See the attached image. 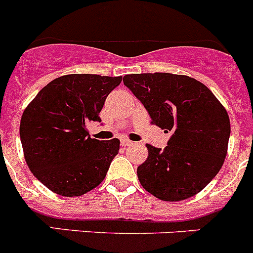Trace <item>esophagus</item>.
Wrapping results in <instances>:
<instances>
[{
    "label": "esophagus",
    "mask_w": 253,
    "mask_h": 253,
    "mask_svg": "<svg viewBox=\"0 0 253 253\" xmlns=\"http://www.w3.org/2000/svg\"><path fill=\"white\" fill-rule=\"evenodd\" d=\"M120 143H122L123 147H128V146H130V144H133V142H131V140L125 139V138H124V139H122V142H120Z\"/></svg>",
    "instance_id": "obj_1"
}]
</instances>
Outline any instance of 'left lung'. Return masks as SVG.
<instances>
[{"label":"left lung","mask_w":253,"mask_h":253,"mask_svg":"<svg viewBox=\"0 0 253 253\" xmlns=\"http://www.w3.org/2000/svg\"><path fill=\"white\" fill-rule=\"evenodd\" d=\"M123 82L144 105L152 123L171 133L165 149L147 144L137 169L144 189L165 202L200 193L222 169L231 123L227 110L198 80L172 73L126 75Z\"/></svg>","instance_id":"8db88e82"}]
</instances>
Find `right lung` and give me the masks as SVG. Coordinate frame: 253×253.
I'll return each instance as SVG.
<instances>
[{
	"label": "right lung",
	"mask_w": 253,
	"mask_h": 253,
	"mask_svg": "<svg viewBox=\"0 0 253 253\" xmlns=\"http://www.w3.org/2000/svg\"><path fill=\"white\" fill-rule=\"evenodd\" d=\"M122 77L67 75L49 82L28 105L20 139L29 169L62 196H81L99 186L119 152V139L90 137L86 125L101 122L107 95Z\"/></svg>",
	"instance_id": "obj_1"
}]
</instances>
